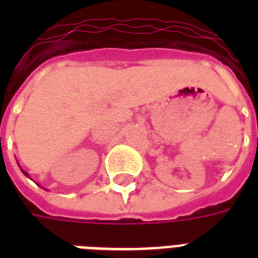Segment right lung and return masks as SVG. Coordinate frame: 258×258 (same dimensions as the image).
Instances as JSON below:
<instances>
[{"label":"right lung","mask_w":258,"mask_h":258,"mask_svg":"<svg viewBox=\"0 0 258 258\" xmlns=\"http://www.w3.org/2000/svg\"><path fill=\"white\" fill-rule=\"evenodd\" d=\"M21 171H22V172H24V174H25V175H26V176H29V174H28V172H26V171H24V170H22V169H21ZM45 190H46V188H45Z\"/></svg>","instance_id":"1"}]
</instances>
